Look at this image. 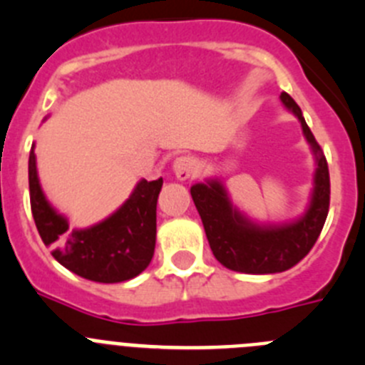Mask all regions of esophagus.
I'll return each instance as SVG.
<instances>
[{
  "label": "esophagus",
  "instance_id": "34e87169",
  "mask_svg": "<svg viewBox=\"0 0 365 365\" xmlns=\"http://www.w3.org/2000/svg\"><path fill=\"white\" fill-rule=\"evenodd\" d=\"M197 172L199 164L193 157L185 155V157H177V159L173 160V173H175V177L179 180L193 179V177L197 175Z\"/></svg>",
  "mask_w": 365,
  "mask_h": 365
}]
</instances>
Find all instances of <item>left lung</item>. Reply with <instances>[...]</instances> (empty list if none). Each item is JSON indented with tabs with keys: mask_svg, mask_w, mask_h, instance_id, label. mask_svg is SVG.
Masks as SVG:
<instances>
[{
	"mask_svg": "<svg viewBox=\"0 0 365 365\" xmlns=\"http://www.w3.org/2000/svg\"><path fill=\"white\" fill-rule=\"evenodd\" d=\"M282 102L299 118L305 138L318 160L314 192L307 214L292 225L257 227L232 208L227 192L217 180H210L208 185H195L190 190L215 259L237 272L274 274L292 269L311 252L329 214L331 179L327 159L292 96L282 93Z\"/></svg>",
	"mask_w": 365,
	"mask_h": 365,
	"instance_id": "8db88e82",
	"label": "left lung"
}]
</instances>
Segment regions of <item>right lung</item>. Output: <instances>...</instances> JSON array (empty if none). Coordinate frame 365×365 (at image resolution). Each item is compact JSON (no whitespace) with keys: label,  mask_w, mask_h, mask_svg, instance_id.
I'll return each mask as SVG.
<instances>
[{"label":"right lung","mask_w":365,"mask_h":365,"mask_svg":"<svg viewBox=\"0 0 365 365\" xmlns=\"http://www.w3.org/2000/svg\"><path fill=\"white\" fill-rule=\"evenodd\" d=\"M163 179L140 180L111 217L86 230H69L66 217L51 208L38 182L34 150L29 155L31 210L45 245L71 272L98 283L131 279L150 265L157 235V199Z\"/></svg>","instance_id":"1"}]
</instances>
